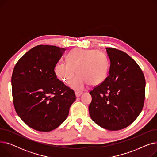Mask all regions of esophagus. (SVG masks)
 I'll list each match as a JSON object with an SVG mask.
<instances>
[{
	"mask_svg": "<svg viewBox=\"0 0 157 157\" xmlns=\"http://www.w3.org/2000/svg\"><path fill=\"white\" fill-rule=\"evenodd\" d=\"M81 94H82V92H75V95H76V96L77 97H80V96L81 95Z\"/></svg>",
	"mask_w": 157,
	"mask_h": 157,
	"instance_id": "1",
	"label": "esophagus"
}]
</instances>
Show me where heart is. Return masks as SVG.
Masks as SVG:
<instances>
[{
  "label": "heart",
  "mask_w": 157,
  "mask_h": 157,
  "mask_svg": "<svg viewBox=\"0 0 157 157\" xmlns=\"http://www.w3.org/2000/svg\"><path fill=\"white\" fill-rule=\"evenodd\" d=\"M86 64L91 65L90 70L83 69ZM109 68V59L104 52L96 49H74L68 55L67 62L56 65L55 72L60 80L69 84L77 71L80 76L73 79L71 87L82 91L89 84L96 86L102 83L108 76Z\"/></svg>",
  "instance_id": "1"
}]
</instances>
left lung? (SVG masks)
Returning <instances> with one entry per match:
<instances>
[{"instance_id":"left-lung-1","label":"left lung","mask_w":157,"mask_h":157,"mask_svg":"<svg viewBox=\"0 0 157 157\" xmlns=\"http://www.w3.org/2000/svg\"><path fill=\"white\" fill-rule=\"evenodd\" d=\"M109 75L90 92L89 113L92 120L109 130H119L132 123L141 113L146 81L136 61L124 52L106 48Z\"/></svg>"}]
</instances>
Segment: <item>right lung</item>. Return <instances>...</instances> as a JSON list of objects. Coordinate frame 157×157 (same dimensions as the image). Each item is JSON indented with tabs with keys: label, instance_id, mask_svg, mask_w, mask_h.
Segmentation results:
<instances>
[{
	"label": "right lung",
	"instance_id": "1",
	"mask_svg": "<svg viewBox=\"0 0 157 157\" xmlns=\"http://www.w3.org/2000/svg\"><path fill=\"white\" fill-rule=\"evenodd\" d=\"M65 49L38 45L15 65L11 77L15 111L30 128L49 132L68 117L76 100L74 90L56 78L54 71Z\"/></svg>",
	"mask_w": 157,
	"mask_h": 157
}]
</instances>
